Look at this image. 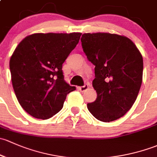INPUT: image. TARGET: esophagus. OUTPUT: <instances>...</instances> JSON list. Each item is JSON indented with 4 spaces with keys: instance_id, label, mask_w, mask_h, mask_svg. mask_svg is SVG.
Wrapping results in <instances>:
<instances>
[{
    "instance_id": "esophagus-1",
    "label": "esophagus",
    "mask_w": 157,
    "mask_h": 157,
    "mask_svg": "<svg viewBox=\"0 0 157 157\" xmlns=\"http://www.w3.org/2000/svg\"><path fill=\"white\" fill-rule=\"evenodd\" d=\"M89 86H90V85H88V84H85V85H84V86L78 87V89L80 90V91L84 92V91H85V90H88V88H89Z\"/></svg>"
}]
</instances>
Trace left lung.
<instances>
[{
  "label": "left lung",
  "mask_w": 157,
  "mask_h": 157,
  "mask_svg": "<svg viewBox=\"0 0 157 157\" xmlns=\"http://www.w3.org/2000/svg\"><path fill=\"white\" fill-rule=\"evenodd\" d=\"M82 48L95 66L92 85L98 94L87 104L98 120L112 122L133 106L143 78V57L133 41L124 35L108 32L85 33Z\"/></svg>",
  "instance_id": "left-lung-1"
}]
</instances>
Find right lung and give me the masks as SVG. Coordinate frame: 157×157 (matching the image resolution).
<instances>
[{"label":"right lung","instance_id":"right-lung-1","mask_svg":"<svg viewBox=\"0 0 157 157\" xmlns=\"http://www.w3.org/2000/svg\"><path fill=\"white\" fill-rule=\"evenodd\" d=\"M82 33H35L20 41L10 59L13 88L19 104L33 117L48 119L61 110L75 90L64 80L63 63Z\"/></svg>","mask_w":157,"mask_h":157}]
</instances>
